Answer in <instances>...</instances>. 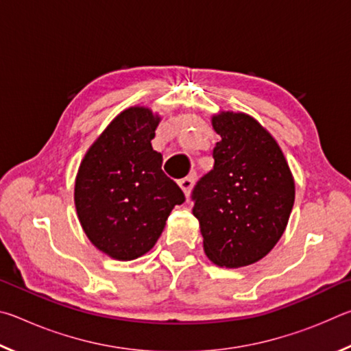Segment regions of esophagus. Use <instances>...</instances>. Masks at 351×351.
<instances>
[{"mask_svg": "<svg viewBox=\"0 0 351 351\" xmlns=\"http://www.w3.org/2000/svg\"><path fill=\"white\" fill-rule=\"evenodd\" d=\"M193 176H187V178H182V180L178 181V184H180L181 190L184 192V195H186V198L190 197V192H192V187H193Z\"/></svg>", "mask_w": 351, "mask_h": 351, "instance_id": "34e87169", "label": "esophagus"}]
</instances>
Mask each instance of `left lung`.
Wrapping results in <instances>:
<instances>
[{
	"instance_id": "left-lung-1",
	"label": "left lung",
	"mask_w": 351,
	"mask_h": 351,
	"mask_svg": "<svg viewBox=\"0 0 351 351\" xmlns=\"http://www.w3.org/2000/svg\"><path fill=\"white\" fill-rule=\"evenodd\" d=\"M219 139L213 169L193 187L204 252L226 268L263 258L280 240L294 206V180L276 139L245 112L212 117Z\"/></svg>"
}]
</instances>
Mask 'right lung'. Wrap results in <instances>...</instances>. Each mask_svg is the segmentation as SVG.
Segmentation results:
<instances>
[{"mask_svg":"<svg viewBox=\"0 0 351 351\" xmlns=\"http://www.w3.org/2000/svg\"><path fill=\"white\" fill-rule=\"evenodd\" d=\"M161 117L132 106L112 119L86 152L74 187L79 221L99 251L116 260L147 254L161 237L182 190L161 169L154 152Z\"/></svg>","mask_w":351,"mask_h":351,"instance_id":"obj_1","label":"right lung"}]
</instances>
